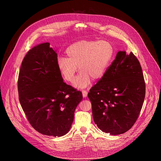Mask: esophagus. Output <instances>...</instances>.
Masks as SVG:
<instances>
[{"label": "esophagus", "mask_w": 161, "mask_h": 161, "mask_svg": "<svg viewBox=\"0 0 161 161\" xmlns=\"http://www.w3.org/2000/svg\"><path fill=\"white\" fill-rule=\"evenodd\" d=\"M82 95L84 97H86L87 96V92L86 90H83L82 91Z\"/></svg>", "instance_id": "1"}]
</instances>
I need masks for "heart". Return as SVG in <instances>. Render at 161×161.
Masks as SVG:
<instances>
[{
    "instance_id": "obj_1",
    "label": "heart",
    "mask_w": 161,
    "mask_h": 161,
    "mask_svg": "<svg viewBox=\"0 0 161 161\" xmlns=\"http://www.w3.org/2000/svg\"><path fill=\"white\" fill-rule=\"evenodd\" d=\"M67 58H59L58 68L64 80L74 81L77 67L80 73L74 81L80 89L89 86L92 79L99 80L105 75L113 59L114 50L107 41H81L66 49Z\"/></svg>"
}]
</instances>
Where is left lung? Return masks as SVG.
<instances>
[{
	"label": "left lung",
	"mask_w": 161,
	"mask_h": 161,
	"mask_svg": "<svg viewBox=\"0 0 161 161\" xmlns=\"http://www.w3.org/2000/svg\"><path fill=\"white\" fill-rule=\"evenodd\" d=\"M140 62L132 52L118 51L105 75L88 93L93 118L102 131L118 135L136 122L145 97Z\"/></svg>",
	"instance_id": "1"
}]
</instances>
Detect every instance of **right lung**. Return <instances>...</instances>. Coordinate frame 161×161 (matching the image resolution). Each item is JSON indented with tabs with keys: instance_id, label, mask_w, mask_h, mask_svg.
I'll use <instances>...</instances> for the list:
<instances>
[{
	"instance_id": "add662e5",
	"label": "right lung",
	"mask_w": 161,
	"mask_h": 161,
	"mask_svg": "<svg viewBox=\"0 0 161 161\" xmlns=\"http://www.w3.org/2000/svg\"><path fill=\"white\" fill-rule=\"evenodd\" d=\"M57 61L58 54L49 43L29 50L20 66L18 92L20 105L33 128L47 136H62L70 130L83 96L64 81Z\"/></svg>"
}]
</instances>
